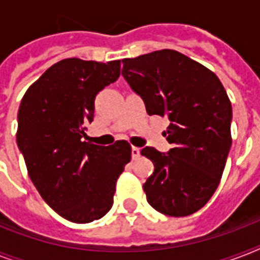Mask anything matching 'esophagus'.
<instances>
[{
    "label": "esophagus",
    "mask_w": 260,
    "mask_h": 260,
    "mask_svg": "<svg viewBox=\"0 0 260 260\" xmlns=\"http://www.w3.org/2000/svg\"><path fill=\"white\" fill-rule=\"evenodd\" d=\"M131 154H132V159H134V160H136V159L140 158V148H138V147H132Z\"/></svg>",
    "instance_id": "esophagus-1"
}]
</instances>
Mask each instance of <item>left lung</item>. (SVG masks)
<instances>
[{
    "mask_svg": "<svg viewBox=\"0 0 260 260\" xmlns=\"http://www.w3.org/2000/svg\"><path fill=\"white\" fill-rule=\"evenodd\" d=\"M122 77L147 113L167 117V154L144 147L155 170L143 189L154 209L183 217L217 189L230 152L232 106L213 71L174 50L122 59Z\"/></svg>",
    "mask_w": 260,
    "mask_h": 260,
    "instance_id": "8db88e82",
    "label": "left lung"
}]
</instances>
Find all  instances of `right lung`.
<instances>
[{
	"label": "right lung",
	"instance_id": "right-lung-1",
	"mask_svg": "<svg viewBox=\"0 0 260 260\" xmlns=\"http://www.w3.org/2000/svg\"><path fill=\"white\" fill-rule=\"evenodd\" d=\"M120 77V60L63 59L32 83L17 114V146L30 181L59 216L77 224L104 217L131 146L85 142L98 91Z\"/></svg>",
	"mask_w": 260,
	"mask_h": 260
}]
</instances>
